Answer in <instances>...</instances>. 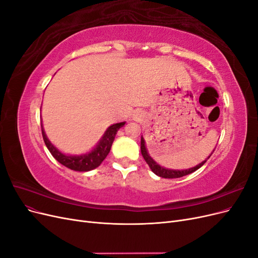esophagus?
Here are the masks:
<instances>
[{
    "label": "esophagus",
    "instance_id": "obj_1",
    "mask_svg": "<svg viewBox=\"0 0 258 258\" xmlns=\"http://www.w3.org/2000/svg\"><path fill=\"white\" fill-rule=\"evenodd\" d=\"M138 115H139V114H138ZM138 115H137V116H138Z\"/></svg>",
    "mask_w": 258,
    "mask_h": 258
}]
</instances>
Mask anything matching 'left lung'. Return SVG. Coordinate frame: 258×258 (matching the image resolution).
<instances>
[{
  "label": "left lung",
  "mask_w": 258,
  "mask_h": 258,
  "mask_svg": "<svg viewBox=\"0 0 258 258\" xmlns=\"http://www.w3.org/2000/svg\"><path fill=\"white\" fill-rule=\"evenodd\" d=\"M214 152V150H213ZM141 153H142V156L143 158L145 159V161L147 162L148 167L151 168V170L153 171V172L158 175L160 177H165V178H177V177H182V176H185L187 174H190L192 172H195V171L198 170L200 167H202L206 163V161L210 158V156L212 155V153H211V155L209 156V157L204 160L202 162H200L199 165L195 166L192 168H189V169H185V170H173V169H167L165 167L160 166L159 163L156 162L151 156L150 154H148L147 152V148H146V144H145V140L143 137H141Z\"/></svg>",
  "instance_id": "8db88e82"
}]
</instances>
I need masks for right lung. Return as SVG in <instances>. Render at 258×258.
<instances>
[{"label":"right lung","mask_w":258,"mask_h":258,"mask_svg":"<svg viewBox=\"0 0 258 258\" xmlns=\"http://www.w3.org/2000/svg\"><path fill=\"white\" fill-rule=\"evenodd\" d=\"M126 121L117 122L111 124L110 127L106 129L102 138L100 139V141L97 143V145L92 148L90 152H87L82 155H67L64 153L60 152L58 148L54 146L47 138L45 134V130L42 124V135L44 142L47 146L48 151L51 153L56 160H58L61 165L64 167L74 170L80 171V172H86V171H90L99 167L102 161L106 158L111 151L112 144L114 142L115 136L121 127L124 126Z\"/></svg>","instance_id":"right-lung-1"}]
</instances>
